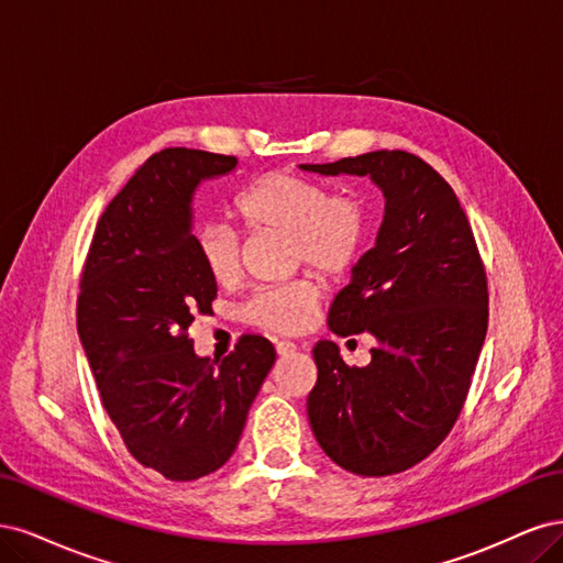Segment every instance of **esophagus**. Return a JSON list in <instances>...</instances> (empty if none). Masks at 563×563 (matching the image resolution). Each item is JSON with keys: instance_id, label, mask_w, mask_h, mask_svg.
I'll return each mask as SVG.
<instances>
[{"instance_id": "1", "label": "esophagus", "mask_w": 563, "mask_h": 563, "mask_svg": "<svg viewBox=\"0 0 563 563\" xmlns=\"http://www.w3.org/2000/svg\"><path fill=\"white\" fill-rule=\"evenodd\" d=\"M296 350H298V345L291 343V340H279V343H277L279 356H288V354H294Z\"/></svg>"}]
</instances>
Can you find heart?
<instances>
[{
  "mask_svg": "<svg viewBox=\"0 0 563 563\" xmlns=\"http://www.w3.org/2000/svg\"><path fill=\"white\" fill-rule=\"evenodd\" d=\"M236 213L249 230L291 236L296 261L321 279H338L356 263L366 242V213L354 197H331L327 185L296 174H267L236 199ZM195 251L207 275L230 286L240 277V240L223 223L203 225ZM317 291L308 282L265 288L244 308L251 327L291 335L308 327Z\"/></svg>",
  "mask_w": 563,
  "mask_h": 563,
  "instance_id": "b5f03b06",
  "label": "heart"
}]
</instances>
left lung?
<instances>
[{
  "label": "left lung",
  "mask_w": 563,
  "mask_h": 563,
  "mask_svg": "<svg viewBox=\"0 0 563 563\" xmlns=\"http://www.w3.org/2000/svg\"><path fill=\"white\" fill-rule=\"evenodd\" d=\"M321 176H368L385 197L373 249L329 310L338 335L368 331L371 364L347 366L331 340L314 345L312 432L335 465L387 476L418 465L455 424L488 327L479 249L451 185L404 150L333 164Z\"/></svg>",
  "instance_id": "1"
}]
</instances>
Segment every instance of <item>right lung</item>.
<instances>
[{
  "label": "right lung",
  "instance_id": "obj_1",
  "mask_svg": "<svg viewBox=\"0 0 563 563\" xmlns=\"http://www.w3.org/2000/svg\"><path fill=\"white\" fill-rule=\"evenodd\" d=\"M234 166L203 150L152 155L100 216L81 272L77 331L100 401L129 453L172 482L228 463L277 360L263 335H242L223 362L187 335L218 294L195 251L192 199Z\"/></svg>",
  "mask_w": 563,
  "mask_h": 563
}]
</instances>
